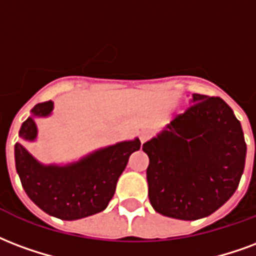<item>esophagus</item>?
Wrapping results in <instances>:
<instances>
[{"mask_svg":"<svg viewBox=\"0 0 256 256\" xmlns=\"http://www.w3.org/2000/svg\"><path fill=\"white\" fill-rule=\"evenodd\" d=\"M149 138H150V132H148V130L141 132V134H140V141H141V144L146 142Z\"/></svg>","mask_w":256,"mask_h":256,"instance_id":"esophagus-1","label":"esophagus"}]
</instances>
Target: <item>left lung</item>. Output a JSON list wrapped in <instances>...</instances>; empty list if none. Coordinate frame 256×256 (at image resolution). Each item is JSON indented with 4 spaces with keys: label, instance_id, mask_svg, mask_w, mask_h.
<instances>
[{
    "label": "left lung",
    "instance_id": "left-lung-1",
    "mask_svg": "<svg viewBox=\"0 0 256 256\" xmlns=\"http://www.w3.org/2000/svg\"><path fill=\"white\" fill-rule=\"evenodd\" d=\"M191 102L142 146L150 205L186 221L210 216L234 196L247 152L242 124L224 100L192 94Z\"/></svg>",
    "mask_w": 256,
    "mask_h": 256
}]
</instances>
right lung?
Here are the masks:
<instances>
[{"label": "right lung", "mask_w": 256, "mask_h": 256, "mask_svg": "<svg viewBox=\"0 0 256 256\" xmlns=\"http://www.w3.org/2000/svg\"><path fill=\"white\" fill-rule=\"evenodd\" d=\"M52 102L32 108L35 116H46ZM20 137L35 140L36 124L28 118L22 124ZM141 146L140 140L126 141L102 149L69 166H43L16 144V170L27 196L47 214L60 220H78L104 210L114 196L116 182L126 168L128 157Z\"/></svg>", "instance_id": "add662e5"}]
</instances>
